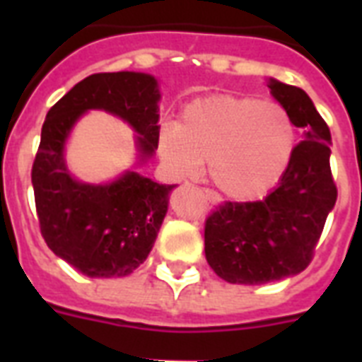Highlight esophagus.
<instances>
[{"label":"esophagus","mask_w":362,"mask_h":362,"mask_svg":"<svg viewBox=\"0 0 362 362\" xmlns=\"http://www.w3.org/2000/svg\"><path fill=\"white\" fill-rule=\"evenodd\" d=\"M204 195H206V199H209V201L212 204L220 203V197H218V195H216L214 192H210V189H204Z\"/></svg>","instance_id":"1"}]
</instances>
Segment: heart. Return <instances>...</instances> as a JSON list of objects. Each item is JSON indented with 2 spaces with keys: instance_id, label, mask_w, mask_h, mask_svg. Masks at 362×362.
Listing matches in <instances>:
<instances>
[{
  "instance_id": "b5f03b06",
  "label": "heart",
  "mask_w": 362,
  "mask_h": 362,
  "mask_svg": "<svg viewBox=\"0 0 362 362\" xmlns=\"http://www.w3.org/2000/svg\"><path fill=\"white\" fill-rule=\"evenodd\" d=\"M295 141V124L280 103L218 95L193 101L178 124L161 127L158 152L178 176H195L209 161L210 180L220 192L253 199L286 173Z\"/></svg>"
}]
</instances>
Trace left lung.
Segmentation results:
<instances>
[{"label":"left lung","mask_w":362,"mask_h":362,"mask_svg":"<svg viewBox=\"0 0 362 362\" xmlns=\"http://www.w3.org/2000/svg\"><path fill=\"white\" fill-rule=\"evenodd\" d=\"M272 98L304 129V141L276 187L261 201H227L204 223V255L229 284L261 286L303 272L337 203L331 131L308 93L270 78Z\"/></svg>","instance_id":"left-lung-1"}]
</instances>
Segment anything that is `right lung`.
<instances>
[{
    "label": "right lung",
    "instance_id": "1",
    "mask_svg": "<svg viewBox=\"0 0 362 362\" xmlns=\"http://www.w3.org/2000/svg\"><path fill=\"white\" fill-rule=\"evenodd\" d=\"M158 81L146 73H98L71 88L41 129L31 184L41 235L58 257L90 278H122L146 261L176 186L125 170L107 184L76 180L65 142L88 110L118 116L135 131L139 165L158 150Z\"/></svg>",
    "mask_w": 362,
    "mask_h": 362
}]
</instances>
